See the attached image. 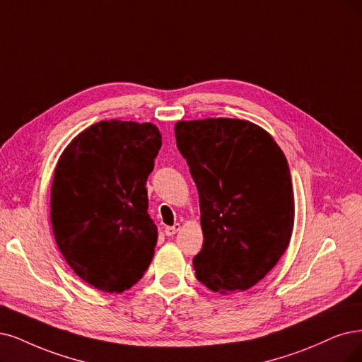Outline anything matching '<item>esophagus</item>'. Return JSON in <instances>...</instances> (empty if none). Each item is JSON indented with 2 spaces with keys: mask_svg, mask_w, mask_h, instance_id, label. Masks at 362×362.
I'll return each mask as SVG.
<instances>
[{
  "mask_svg": "<svg viewBox=\"0 0 362 362\" xmlns=\"http://www.w3.org/2000/svg\"><path fill=\"white\" fill-rule=\"evenodd\" d=\"M179 230H180V223H174L173 226H165V230H164V233H165V235L171 237V235H174V234H176V233H177Z\"/></svg>",
  "mask_w": 362,
  "mask_h": 362,
  "instance_id": "34e87169",
  "label": "esophagus"
}]
</instances>
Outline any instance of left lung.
Returning a JSON list of instances; mask_svg holds the SVG:
<instances>
[{"label": "left lung", "instance_id": "left-lung-1", "mask_svg": "<svg viewBox=\"0 0 362 362\" xmlns=\"http://www.w3.org/2000/svg\"><path fill=\"white\" fill-rule=\"evenodd\" d=\"M174 132L199 195L204 242L192 259L195 276L215 292L246 291L289 245L293 194L286 156L247 120H182Z\"/></svg>", "mask_w": 362, "mask_h": 362}]
</instances>
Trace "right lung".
Listing matches in <instances>:
<instances>
[{
    "label": "right lung",
    "mask_w": 362,
    "mask_h": 362,
    "mask_svg": "<svg viewBox=\"0 0 362 362\" xmlns=\"http://www.w3.org/2000/svg\"><path fill=\"white\" fill-rule=\"evenodd\" d=\"M160 144L152 124L101 120L58 160L52 230L74 273L100 291L124 292L149 269L158 228L147 213L146 182Z\"/></svg>",
    "instance_id": "1"
}]
</instances>
